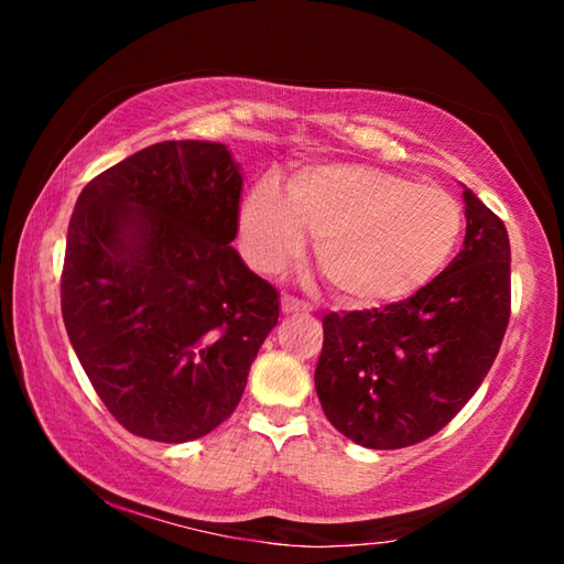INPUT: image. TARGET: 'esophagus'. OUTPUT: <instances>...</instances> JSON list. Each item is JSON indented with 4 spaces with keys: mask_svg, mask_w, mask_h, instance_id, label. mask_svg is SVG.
<instances>
[{
    "mask_svg": "<svg viewBox=\"0 0 564 564\" xmlns=\"http://www.w3.org/2000/svg\"><path fill=\"white\" fill-rule=\"evenodd\" d=\"M281 311L283 313H305V311H311V303L295 299V295L283 293L281 295Z\"/></svg>",
    "mask_w": 564,
    "mask_h": 564,
    "instance_id": "obj_1",
    "label": "esophagus"
}]
</instances>
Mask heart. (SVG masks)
Returning a JSON list of instances; mask_svg holds the SVG:
<instances>
[{"mask_svg":"<svg viewBox=\"0 0 564 564\" xmlns=\"http://www.w3.org/2000/svg\"><path fill=\"white\" fill-rule=\"evenodd\" d=\"M243 251L256 269L275 271L316 234L321 273L352 305L398 303L425 289L463 234V206L437 186L366 164L295 171L289 194L261 178L241 208Z\"/></svg>","mask_w":564,"mask_h":564,"instance_id":"heart-1","label":"heart"}]
</instances>
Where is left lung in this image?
I'll list each match as a JSON object with an SVG mask.
<instances>
[{"label":"left lung","mask_w":564,"mask_h":564,"mask_svg":"<svg viewBox=\"0 0 564 564\" xmlns=\"http://www.w3.org/2000/svg\"><path fill=\"white\" fill-rule=\"evenodd\" d=\"M465 241L405 301L326 313L316 393L338 433L398 451L451 423L498 358L510 321L508 228L470 188Z\"/></svg>","instance_id":"left-lung-1"}]
</instances>
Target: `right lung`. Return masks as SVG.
<instances>
[{"instance_id": "add662e5", "label": "right lung", "mask_w": 564, "mask_h": 564, "mask_svg": "<svg viewBox=\"0 0 564 564\" xmlns=\"http://www.w3.org/2000/svg\"><path fill=\"white\" fill-rule=\"evenodd\" d=\"M241 171L216 141H161L76 198L62 316L84 373L129 433L196 441L243 395L279 291L241 261Z\"/></svg>"}]
</instances>
